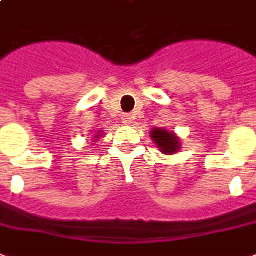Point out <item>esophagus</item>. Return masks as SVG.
Segmentation results:
<instances>
[{
  "instance_id": "obj_1",
  "label": "esophagus",
  "mask_w": 256,
  "mask_h": 256,
  "mask_svg": "<svg viewBox=\"0 0 256 256\" xmlns=\"http://www.w3.org/2000/svg\"><path fill=\"white\" fill-rule=\"evenodd\" d=\"M132 120H134L132 114H122V117H121V121H122L124 126H130V124H132Z\"/></svg>"
}]
</instances>
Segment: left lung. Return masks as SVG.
<instances>
[{
  "mask_svg": "<svg viewBox=\"0 0 256 256\" xmlns=\"http://www.w3.org/2000/svg\"><path fill=\"white\" fill-rule=\"evenodd\" d=\"M151 139L156 143V146L164 152V154H176L180 150V139L173 132L162 128H154L151 130Z\"/></svg>",
  "mask_w": 256,
  "mask_h": 256,
  "instance_id": "8db88e82",
  "label": "left lung"
}]
</instances>
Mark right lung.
Returning a JSON list of instances; mask_svg holds the SVG:
<instances>
[{
    "label": "right lung",
    "mask_w": 256,
    "mask_h": 256,
    "mask_svg": "<svg viewBox=\"0 0 256 256\" xmlns=\"http://www.w3.org/2000/svg\"><path fill=\"white\" fill-rule=\"evenodd\" d=\"M100 135H96V136H95V139H96V138H98V136H100Z\"/></svg>",
    "instance_id": "1"
}]
</instances>
